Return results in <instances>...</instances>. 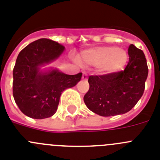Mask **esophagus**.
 <instances>
[{"label":"esophagus","mask_w":160,"mask_h":160,"mask_svg":"<svg viewBox=\"0 0 160 160\" xmlns=\"http://www.w3.org/2000/svg\"><path fill=\"white\" fill-rule=\"evenodd\" d=\"M82 79H83V80H85L88 79V75H87V73H86V72H84V73H83Z\"/></svg>","instance_id":"obj_1"}]
</instances>
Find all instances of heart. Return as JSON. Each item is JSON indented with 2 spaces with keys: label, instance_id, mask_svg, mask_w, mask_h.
Wrapping results in <instances>:
<instances>
[{
  "label": "heart",
  "instance_id": "b5f03b06",
  "mask_svg": "<svg viewBox=\"0 0 160 160\" xmlns=\"http://www.w3.org/2000/svg\"><path fill=\"white\" fill-rule=\"evenodd\" d=\"M84 64L100 67L105 74L122 71L128 60L126 51L116 47H100L86 50L80 54Z\"/></svg>",
  "mask_w": 160,
  "mask_h": 160
}]
</instances>
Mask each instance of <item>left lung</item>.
<instances>
[{
    "label": "left lung",
    "instance_id": "left-lung-1",
    "mask_svg": "<svg viewBox=\"0 0 160 160\" xmlns=\"http://www.w3.org/2000/svg\"><path fill=\"white\" fill-rule=\"evenodd\" d=\"M128 55V64L123 71L89 76V89L84 101L93 113L103 117L123 114L143 94L148 75L145 55L133 44L129 46Z\"/></svg>",
    "mask_w": 160,
    "mask_h": 160
}]
</instances>
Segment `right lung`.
Here are the masks:
<instances>
[{"label": "right lung", "instance_id": "add662e5", "mask_svg": "<svg viewBox=\"0 0 160 160\" xmlns=\"http://www.w3.org/2000/svg\"><path fill=\"white\" fill-rule=\"evenodd\" d=\"M64 47L47 38L33 42L22 50L13 68V95L20 110L34 119L53 116L61 93L81 80L82 73L67 75L57 69L40 71V67L58 59Z\"/></svg>", "mask_w": 160, "mask_h": 160}]
</instances>
